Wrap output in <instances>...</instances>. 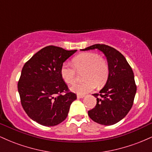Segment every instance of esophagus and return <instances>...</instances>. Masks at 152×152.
<instances>
[{"label":"esophagus","mask_w":152,"mask_h":152,"mask_svg":"<svg viewBox=\"0 0 152 152\" xmlns=\"http://www.w3.org/2000/svg\"><path fill=\"white\" fill-rule=\"evenodd\" d=\"M84 97V95H80V94H78L77 98L78 99H83Z\"/></svg>","instance_id":"1"}]
</instances>
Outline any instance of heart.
<instances>
[{
    "instance_id": "b5f03b06",
    "label": "heart",
    "mask_w": 152,
    "mask_h": 152,
    "mask_svg": "<svg viewBox=\"0 0 152 152\" xmlns=\"http://www.w3.org/2000/svg\"><path fill=\"white\" fill-rule=\"evenodd\" d=\"M74 67L68 64H64L61 68V76L64 81L73 84L76 81L78 72H83L81 83H75L71 87L74 93L83 95L92 91L96 84L102 86L107 81L109 76V66L106 62L94 53H84L77 56L72 60Z\"/></svg>"
}]
</instances>
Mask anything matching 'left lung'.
Returning <instances> with one entry per match:
<instances>
[{"label": "left lung", "mask_w": 152, "mask_h": 152, "mask_svg": "<svg viewBox=\"0 0 152 152\" xmlns=\"http://www.w3.org/2000/svg\"><path fill=\"white\" fill-rule=\"evenodd\" d=\"M94 49L100 50L106 56L109 76L100 94H93L96 97V105L88 114L94 121L110 126L123 119L132 109L137 86L133 71L119 51L104 44H94L81 50Z\"/></svg>", "instance_id": "left-lung-1"}]
</instances>
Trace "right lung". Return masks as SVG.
<instances>
[{
	"label": "right lung",
	"mask_w": 152,
	"mask_h": 152,
	"mask_svg": "<svg viewBox=\"0 0 152 152\" xmlns=\"http://www.w3.org/2000/svg\"><path fill=\"white\" fill-rule=\"evenodd\" d=\"M76 51L46 46L23 66L18 91L23 108L33 121L53 126L67 117L76 96L68 91L60 71L64 63ZM64 91L66 93L62 94Z\"/></svg>",
	"instance_id": "obj_1"
}]
</instances>
